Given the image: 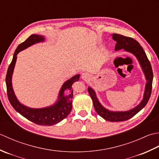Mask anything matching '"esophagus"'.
Wrapping results in <instances>:
<instances>
[{
	"instance_id": "esophagus-1",
	"label": "esophagus",
	"mask_w": 159,
	"mask_h": 159,
	"mask_svg": "<svg viewBox=\"0 0 159 159\" xmlns=\"http://www.w3.org/2000/svg\"><path fill=\"white\" fill-rule=\"evenodd\" d=\"M90 78V74L88 73H83L82 75V79L84 81H88Z\"/></svg>"
}]
</instances>
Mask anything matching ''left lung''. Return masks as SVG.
<instances>
[{"mask_svg": "<svg viewBox=\"0 0 159 159\" xmlns=\"http://www.w3.org/2000/svg\"><path fill=\"white\" fill-rule=\"evenodd\" d=\"M112 36L113 40L116 42L115 48L116 51L124 49V51L132 53L137 57L139 64H140L142 70H143L145 75V80H146L143 99L139 103V105L131 110H129V111H111L101 104L96 95L95 91L91 87H89L88 91L93 100L94 108L99 116H101L102 118L108 121H123L132 118L147 104L151 95L152 81H153V72H152L150 61L148 59L143 48H142L140 44L137 40H134L132 38L125 37L122 35L116 34H112Z\"/></svg>", "mask_w": 159, "mask_h": 159, "instance_id": "1", "label": "left lung"}]
</instances>
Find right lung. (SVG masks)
I'll list each match as a JSON object with an SVG mask.
<instances>
[{"label":"right lung","instance_id":"right-lung-1","mask_svg":"<svg viewBox=\"0 0 159 159\" xmlns=\"http://www.w3.org/2000/svg\"><path fill=\"white\" fill-rule=\"evenodd\" d=\"M45 38L43 35L33 34L29 37L24 43L19 44L16 48L10 65L9 66L7 75H6V86L9 101L16 111L32 122L38 125H53L62 121L70 114L72 109V98L73 91L72 85L75 82L79 80L80 75L71 77L63 84L58 94L57 100L53 105L42 108H32L22 104L16 98L12 86V75L14 73L15 64L17 59V55L19 52L23 51L31 45L39 43H43ZM69 89L70 93L68 95H64V91Z\"/></svg>","mask_w":159,"mask_h":159}]
</instances>
